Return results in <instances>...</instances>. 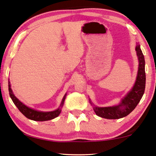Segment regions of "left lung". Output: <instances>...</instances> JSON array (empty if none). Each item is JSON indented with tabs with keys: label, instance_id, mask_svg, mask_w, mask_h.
I'll return each mask as SVG.
<instances>
[{
	"label": "left lung",
	"instance_id": "8db88e82",
	"mask_svg": "<svg viewBox=\"0 0 156 156\" xmlns=\"http://www.w3.org/2000/svg\"><path fill=\"white\" fill-rule=\"evenodd\" d=\"M135 49L139 60L136 79L132 88L122 98L119 104L111 107H97L89 99L95 114L99 117L109 119H120L126 117L136 108L143 97L146 87L145 59L139 43H136Z\"/></svg>",
	"mask_w": 156,
	"mask_h": 156
}]
</instances>
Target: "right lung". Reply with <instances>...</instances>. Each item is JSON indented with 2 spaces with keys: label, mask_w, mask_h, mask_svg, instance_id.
Instances as JSON below:
<instances>
[{
  "label": "right lung",
  "mask_w": 156,
  "mask_h": 156,
  "mask_svg": "<svg viewBox=\"0 0 156 156\" xmlns=\"http://www.w3.org/2000/svg\"><path fill=\"white\" fill-rule=\"evenodd\" d=\"M8 90H9V94L10 97L11 98L12 102L15 105L20 112L25 115L26 117L28 119L34 120V121H39V122H44V121H48V120L53 119L54 118L58 117L60 115L61 112V108H62L63 103L66 97V93L63 96L62 101H61L60 106L58 109L56 110L51 111V112H42V111H38L36 109H32L31 107H27V105L23 104V102H20L17 98L15 97L13 92L11 89V85H10V82L8 80Z\"/></svg>",
  "instance_id": "obj_1"
}]
</instances>
